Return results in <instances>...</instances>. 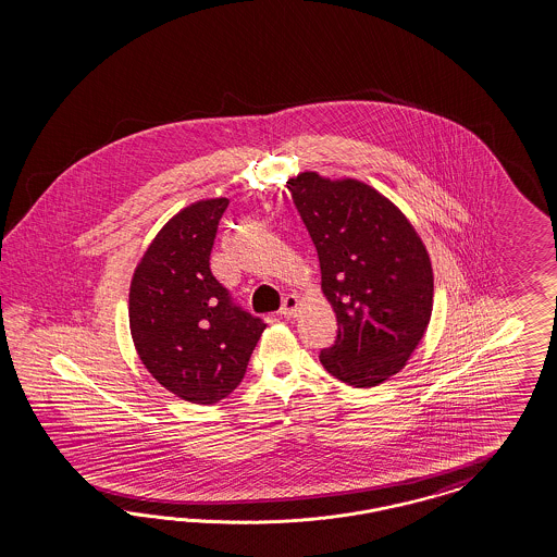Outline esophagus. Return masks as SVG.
Segmentation results:
<instances>
[{
	"label": "esophagus",
	"mask_w": 557,
	"mask_h": 557,
	"mask_svg": "<svg viewBox=\"0 0 557 557\" xmlns=\"http://www.w3.org/2000/svg\"><path fill=\"white\" fill-rule=\"evenodd\" d=\"M296 312H298V296H286V300L282 304V308H280V314L284 317V319H292V317H296Z\"/></svg>",
	"instance_id": "obj_1"
}]
</instances>
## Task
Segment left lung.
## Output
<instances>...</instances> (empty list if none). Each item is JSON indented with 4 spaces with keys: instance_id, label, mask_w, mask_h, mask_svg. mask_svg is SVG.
I'll return each instance as SVG.
<instances>
[{
    "instance_id": "left-lung-1",
    "label": "left lung",
    "mask_w": 557,
    "mask_h": 557,
    "mask_svg": "<svg viewBox=\"0 0 557 557\" xmlns=\"http://www.w3.org/2000/svg\"><path fill=\"white\" fill-rule=\"evenodd\" d=\"M321 261L322 292L337 314L324 370L371 388L403 370L433 310V270L421 236L373 187L314 171L287 182Z\"/></svg>"
}]
</instances>
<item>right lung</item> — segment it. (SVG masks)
<instances>
[{
	"instance_id": "1",
	"label": "right lung",
	"mask_w": 557,
	"mask_h": 557,
	"mask_svg": "<svg viewBox=\"0 0 557 557\" xmlns=\"http://www.w3.org/2000/svg\"><path fill=\"white\" fill-rule=\"evenodd\" d=\"M226 198L184 208L154 236L131 284V333L152 377L175 396L214 405L243 382L265 322L210 270Z\"/></svg>"
}]
</instances>
